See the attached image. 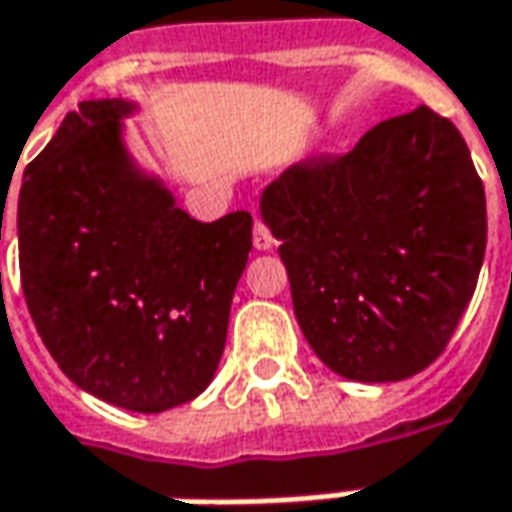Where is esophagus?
Instances as JSON below:
<instances>
[{
    "label": "esophagus",
    "instance_id": "34e87169",
    "mask_svg": "<svg viewBox=\"0 0 512 512\" xmlns=\"http://www.w3.org/2000/svg\"><path fill=\"white\" fill-rule=\"evenodd\" d=\"M253 245H256V250L273 248V233H270V228L264 225L262 219L253 222Z\"/></svg>",
    "mask_w": 512,
    "mask_h": 512
}]
</instances>
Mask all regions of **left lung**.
<instances>
[{
  "instance_id": "obj_1",
  "label": "left lung",
  "mask_w": 512,
  "mask_h": 512,
  "mask_svg": "<svg viewBox=\"0 0 512 512\" xmlns=\"http://www.w3.org/2000/svg\"><path fill=\"white\" fill-rule=\"evenodd\" d=\"M298 327L332 372L392 383L440 358L471 301L485 188L454 123L428 106L377 123L341 157L264 188Z\"/></svg>"
}]
</instances>
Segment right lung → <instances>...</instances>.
Returning a JSON list of instances; mask_svg holds the SVG:
<instances>
[{
  "mask_svg": "<svg viewBox=\"0 0 512 512\" xmlns=\"http://www.w3.org/2000/svg\"><path fill=\"white\" fill-rule=\"evenodd\" d=\"M135 104L84 101L24 171L19 270L30 318L84 392L157 414L205 392L253 248L248 211L197 222L129 157Z\"/></svg>",
  "mask_w": 512,
  "mask_h": 512,
  "instance_id": "obj_1",
  "label": "right lung"
}]
</instances>
